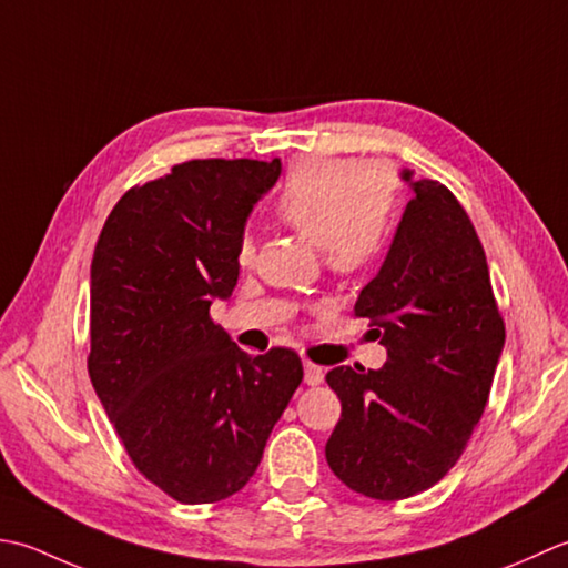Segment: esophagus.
I'll use <instances>...</instances> for the list:
<instances>
[{"mask_svg": "<svg viewBox=\"0 0 568 568\" xmlns=\"http://www.w3.org/2000/svg\"><path fill=\"white\" fill-rule=\"evenodd\" d=\"M323 375H326V373H323V367L321 365H316V363H304V379H306V385H311V387H314V385H321V382H323Z\"/></svg>", "mask_w": 568, "mask_h": 568, "instance_id": "obj_1", "label": "esophagus"}]
</instances>
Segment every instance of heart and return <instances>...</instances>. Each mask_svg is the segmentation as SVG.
I'll list each match as a JSON object with an SVG mask.
<instances>
[{"mask_svg":"<svg viewBox=\"0 0 568 568\" xmlns=\"http://www.w3.org/2000/svg\"><path fill=\"white\" fill-rule=\"evenodd\" d=\"M397 183L377 164L348 159H301L288 169L274 201L286 227L318 242L323 262L335 274H355L377 260L395 213ZM254 257L252 237L237 245V262Z\"/></svg>","mask_w":568,"mask_h":568,"instance_id":"obj_1","label":"heart"}]
</instances>
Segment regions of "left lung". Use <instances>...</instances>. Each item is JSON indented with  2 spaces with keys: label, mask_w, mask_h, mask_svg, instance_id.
I'll return each mask as SVG.
<instances>
[{
  "label": "left lung",
  "mask_w": 568,
  "mask_h": 568,
  "mask_svg": "<svg viewBox=\"0 0 568 568\" xmlns=\"http://www.w3.org/2000/svg\"><path fill=\"white\" fill-rule=\"evenodd\" d=\"M412 181V173L404 171ZM387 260L355 304L387 348L382 369L326 375L341 419L331 470L373 500H404L456 466L490 397L505 345L488 260L466 207L438 181H414Z\"/></svg>",
  "instance_id": "1"
}]
</instances>
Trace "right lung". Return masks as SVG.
<instances>
[{
	"label": "right lung",
	"mask_w": 568,
	"mask_h": 568,
	"mask_svg": "<svg viewBox=\"0 0 568 568\" xmlns=\"http://www.w3.org/2000/svg\"><path fill=\"white\" fill-rule=\"evenodd\" d=\"M280 173V159L181 161L122 195L92 254V387L134 468L179 503L245 488L304 379L292 348L247 355L211 318L237 284L252 205Z\"/></svg>",
	"instance_id": "1"
}]
</instances>
